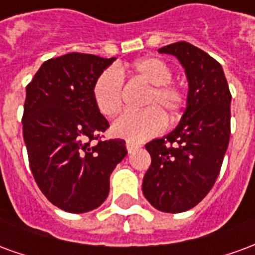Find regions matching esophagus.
<instances>
[{
	"label": "esophagus",
	"mask_w": 255,
	"mask_h": 255,
	"mask_svg": "<svg viewBox=\"0 0 255 255\" xmlns=\"http://www.w3.org/2000/svg\"><path fill=\"white\" fill-rule=\"evenodd\" d=\"M126 148H128V152L131 153V152H134L136 149H138V148H140V145L133 141H126Z\"/></svg>",
	"instance_id": "esophagus-1"
}]
</instances>
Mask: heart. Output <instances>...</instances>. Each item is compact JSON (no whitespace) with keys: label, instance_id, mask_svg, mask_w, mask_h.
Instances as JSON below:
<instances>
[{"label":"heart","instance_id":"b5f03b06","mask_svg":"<svg viewBox=\"0 0 255 255\" xmlns=\"http://www.w3.org/2000/svg\"><path fill=\"white\" fill-rule=\"evenodd\" d=\"M133 77L148 85V92L142 99V111H126L115 119L114 133L130 141H141L158 134L165 119L169 125L180 118L187 103L185 90L171 82L173 71L169 64L159 57H144L134 61L128 68ZM97 108L106 117H113L124 104V79L117 70H106L97 78L93 88Z\"/></svg>","mask_w":255,"mask_h":255}]
</instances>
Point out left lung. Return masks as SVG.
<instances>
[{
  "mask_svg": "<svg viewBox=\"0 0 255 255\" xmlns=\"http://www.w3.org/2000/svg\"><path fill=\"white\" fill-rule=\"evenodd\" d=\"M176 56L188 79L187 108L180 124L145 144L151 166L142 194L165 213L192 209L210 192L220 174L231 134V92L221 64L188 42L158 49Z\"/></svg>",
  "mask_w": 255,
  "mask_h": 255,
  "instance_id": "left-lung-1",
  "label": "left lung"
}]
</instances>
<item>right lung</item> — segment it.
<instances>
[{"mask_svg": "<svg viewBox=\"0 0 255 255\" xmlns=\"http://www.w3.org/2000/svg\"><path fill=\"white\" fill-rule=\"evenodd\" d=\"M114 60L67 53L45 61L26 88L21 124L30 169L46 199L68 213L102 205L111 173L128 153L125 140H100L110 124L93 96Z\"/></svg>", "mask_w": 255, "mask_h": 255, "instance_id": "1", "label": "right lung"}]
</instances>
